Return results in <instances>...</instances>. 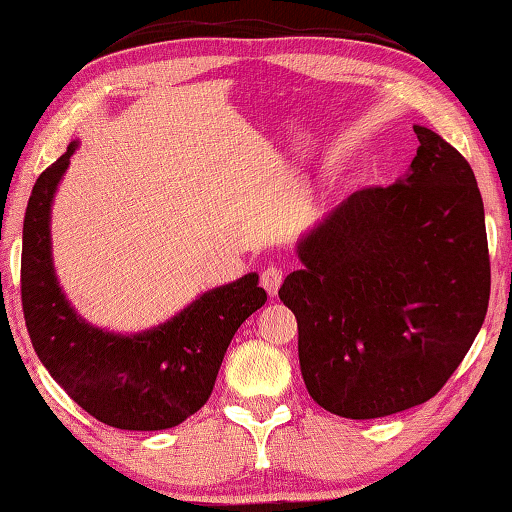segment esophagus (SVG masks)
Returning <instances> with one entry per match:
<instances>
[{"label": "esophagus", "mask_w": 512, "mask_h": 512, "mask_svg": "<svg viewBox=\"0 0 512 512\" xmlns=\"http://www.w3.org/2000/svg\"><path fill=\"white\" fill-rule=\"evenodd\" d=\"M282 280H285V273H282L280 266H273V264L266 266L262 275H259V282H262V287L269 291V296L278 294Z\"/></svg>", "instance_id": "34e87169"}]
</instances>
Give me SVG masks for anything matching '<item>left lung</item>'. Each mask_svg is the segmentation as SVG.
Returning <instances> with one entry per match:
<instances>
[{
	"instance_id": "obj_1",
	"label": "left lung",
	"mask_w": 512,
	"mask_h": 512,
	"mask_svg": "<svg viewBox=\"0 0 512 512\" xmlns=\"http://www.w3.org/2000/svg\"><path fill=\"white\" fill-rule=\"evenodd\" d=\"M417 157L389 186L355 191L298 241L278 296L298 321L312 399L376 419L440 392L483 326L490 255L467 159L415 125Z\"/></svg>"
}]
</instances>
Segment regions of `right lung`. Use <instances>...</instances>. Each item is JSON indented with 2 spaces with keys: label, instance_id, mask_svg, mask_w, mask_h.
I'll list each match as a JSON object with an SVG mask.
<instances>
[{
  "label": "right lung",
  "instance_id": "obj_1",
  "mask_svg": "<svg viewBox=\"0 0 512 512\" xmlns=\"http://www.w3.org/2000/svg\"><path fill=\"white\" fill-rule=\"evenodd\" d=\"M77 141L45 168L22 227V310L34 351L88 415L120 431H164L212 396L234 332L266 303L259 275L209 289L166 323L116 335L72 310L52 264L50 212Z\"/></svg>",
  "mask_w": 512,
  "mask_h": 512
}]
</instances>
